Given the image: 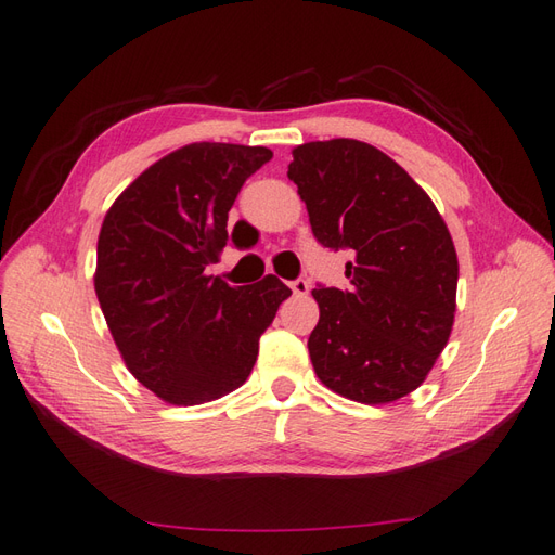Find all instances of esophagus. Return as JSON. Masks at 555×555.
I'll return each instance as SVG.
<instances>
[{
    "instance_id": "34e87169",
    "label": "esophagus",
    "mask_w": 555,
    "mask_h": 555,
    "mask_svg": "<svg viewBox=\"0 0 555 555\" xmlns=\"http://www.w3.org/2000/svg\"><path fill=\"white\" fill-rule=\"evenodd\" d=\"M289 287H292V292H294V294H297V297H306V294H309V289H311V287H309V282H306L304 278L294 280Z\"/></svg>"
}]
</instances>
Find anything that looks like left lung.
<instances>
[{
  "instance_id": "1",
  "label": "left lung",
  "mask_w": 555,
  "mask_h": 555,
  "mask_svg": "<svg viewBox=\"0 0 555 555\" xmlns=\"http://www.w3.org/2000/svg\"><path fill=\"white\" fill-rule=\"evenodd\" d=\"M287 176L315 240L351 249L349 289H313L318 379L382 405L425 382L453 330L459 256L427 192L377 146L339 138L292 150Z\"/></svg>"
}]
</instances>
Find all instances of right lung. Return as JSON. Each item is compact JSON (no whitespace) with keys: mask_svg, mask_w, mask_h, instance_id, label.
<instances>
[{"mask_svg":"<svg viewBox=\"0 0 555 555\" xmlns=\"http://www.w3.org/2000/svg\"><path fill=\"white\" fill-rule=\"evenodd\" d=\"M273 152L194 142L134 178L104 216L94 292L134 379L173 405L242 387L258 339L292 289L275 275L232 287L206 268L228 244V211Z\"/></svg>","mask_w":555,"mask_h":555,"instance_id":"right-lung-1","label":"right lung"}]
</instances>
